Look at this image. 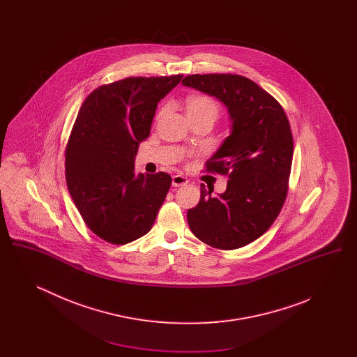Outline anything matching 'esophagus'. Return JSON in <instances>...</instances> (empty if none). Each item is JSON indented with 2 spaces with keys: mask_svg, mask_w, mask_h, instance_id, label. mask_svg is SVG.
Returning a JSON list of instances; mask_svg holds the SVG:
<instances>
[{
  "mask_svg": "<svg viewBox=\"0 0 357 357\" xmlns=\"http://www.w3.org/2000/svg\"><path fill=\"white\" fill-rule=\"evenodd\" d=\"M187 183H188V181H187L186 176H183V175H174L172 176V186L174 187L186 186Z\"/></svg>",
  "mask_w": 357,
  "mask_h": 357,
  "instance_id": "1",
  "label": "esophagus"
}]
</instances>
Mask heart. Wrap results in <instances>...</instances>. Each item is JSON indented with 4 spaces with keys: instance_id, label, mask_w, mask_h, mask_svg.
I'll use <instances>...</instances> for the list:
<instances>
[{
    "instance_id": "1",
    "label": "heart",
    "mask_w": 357,
    "mask_h": 357,
    "mask_svg": "<svg viewBox=\"0 0 357 357\" xmlns=\"http://www.w3.org/2000/svg\"><path fill=\"white\" fill-rule=\"evenodd\" d=\"M187 115H199V114H211L217 116L218 105L211 98L204 95H191L186 100Z\"/></svg>"
}]
</instances>
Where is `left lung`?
Returning a JSON list of instances; mask_svg holds the SVG:
<instances>
[{"label": "left lung", "instance_id": "obj_1", "mask_svg": "<svg viewBox=\"0 0 357 357\" xmlns=\"http://www.w3.org/2000/svg\"><path fill=\"white\" fill-rule=\"evenodd\" d=\"M182 84L218 99L231 123L206 166L227 175L226 191L214 197L201 185L199 204L187 211L188 226L213 248L246 246L272 226L287 198L293 158L288 118L272 95L239 75H190Z\"/></svg>", "mask_w": 357, "mask_h": 357}]
</instances>
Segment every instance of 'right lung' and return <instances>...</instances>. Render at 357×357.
<instances>
[{"label": "right lung", "instance_id": "1", "mask_svg": "<svg viewBox=\"0 0 357 357\" xmlns=\"http://www.w3.org/2000/svg\"><path fill=\"white\" fill-rule=\"evenodd\" d=\"M182 77H128L102 85L77 114L66 151L67 186L86 226L109 243L147 234L166 199L170 175H136L135 156L150 136L158 102Z\"/></svg>", "mask_w": 357, "mask_h": 357}]
</instances>
